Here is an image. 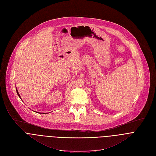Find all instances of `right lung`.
<instances>
[{
    "instance_id": "obj_1",
    "label": "right lung",
    "mask_w": 156,
    "mask_h": 156,
    "mask_svg": "<svg viewBox=\"0 0 156 156\" xmlns=\"http://www.w3.org/2000/svg\"><path fill=\"white\" fill-rule=\"evenodd\" d=\"M16 91H17V95H18V96L19 97V98H20V99H21V98H20V95H19V92H18V91H17V88H16Z\"/></svg>"
}]
</instances>
